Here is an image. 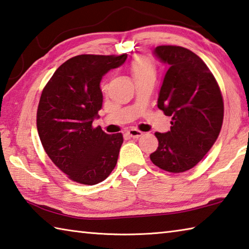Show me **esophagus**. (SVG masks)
<instances>
[{
    "label": "esophagus",
    "mask_w": 249,
    "mask_h": 249,
    "mask_svg": "<svg viewBox=\"0 0 249 249\" xmlns=\"http://www.w3.org/2000/svg\"><path fill=\"white\" fill-rule=\"evenodd\" d=\"M142 134H143V132L139 131V130H137V129H131V130H129V131L127 132V136H129L130 138H133V139L140 138Z\"/></svg>",
    "instance_id": "obj_1"
}]
</instances>
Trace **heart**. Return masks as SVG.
Here are the masks:
<instances>
[{"instance_id": "b5f03b06", "label": "heart", "mask_w": 249, "mask_h": 249, "mask_svg": "<svg viewBox=\"0 0 249 249\" xmlns=\"http://www.w3.org/2000/svg\"><path fill=\"white\" fill-rule=\"evenodd\" d=\"M129 70L134 82L144 78H155V65L149 56H136L129 64Z\"/></svg>"}]
</instances>
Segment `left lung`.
Instances as JSON below:
<instances>
[{"label": "left lung", "instance_id": "1", "mask_svg": "<svg viewBox=\"0 0 249 249\" xmlns=\"http://www.w3.org/2000/svg\"><path fill=\"white\" fill-rule=\"evenodd\" d=\"M154 54L167 64L158 107L172 117L166 133L156 132L159 147L152 163L169 173L195 167L219 137L223 124V98L207 64L186 48L159 46Z\"/></svg>", "mask_w": 249, "mask_h": 249}]
</instances>
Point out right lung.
<instances>
[{
  "mask_svg": "<svg viewBox=\"0 0 249 249\" xmlns=\"http://www.w3.org/2000/svg\"><path fill=\"white\" fill-rule=\"evenodd\" d=\"M125 60L127 54L73 56L56 69L41 93V144L55 166L78 184L102 182L117 164L124 137L93 128V121L103 106L100 81Z\"/></svg>",
  "mask_w": 249,
  "mask_h": 249,
  "instance_id": "obj_1",
  "label": "right lung"
}]
</instances>
